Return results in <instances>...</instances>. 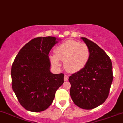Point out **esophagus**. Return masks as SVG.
Wrapping results in <instances>:
<instances>
[{"mask_svg":"<svg viewBox=\"0 0 123 123\" xmlns=\"http://www.w3.org/2000/svg\"><path fill=\"white\" fill-rule=\"evenodd\" d=\"M68 80V76L67 75H64V80L65 81H67Z\"/></svg>","mask_w":123,"mask_h":123,"instance_id":"obj_1","label":"esophagus"}]
</instances>
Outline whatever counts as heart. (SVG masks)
Listing matches in <instances>:
<instances>
[{
    "instance_id": "obj_1",
    "label": "heart",
    "mask_w": 123,
    "mask_h": 123,
    "mask_svg": "<svg viewBox=\"0 0 123 123\" xmlns=\"http://www.w3.org/2000/svg\"><path fill=\"white\" fill-rule=\"evenodd\" d=\"M55 55L50 56L54 67L61 66V60L64 61V67L72 73L78 72L85 67L90 58V49L85 43L72 40L65 41L55 49Z\"/></svg>"
}]
</instances>
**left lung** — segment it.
I'll use <instances>...</instances> for the list:
<instances>
[{
    "label": "left lung",
    "mask_w": 123,
    "mask_h": 123,
    "mask_svg": "<svg viewBox=\"0 0 123 123\" xmlns=\"http://www.w3.org/2000/svg\"><path fill=\"white\" fill-rule=\"evenodd\" d=\"M90 49V58L81 70L70 76V94L80 108L90 110L107 99L112 83V63L105 52L94 42L81 37Z\"/></svg>",
    "instance_id": "8db88e82"
}]
</instances>
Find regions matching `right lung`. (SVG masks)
I'll use <instances>...</instances> for the list:
<instances>
[{
  "label": "right lung",
  "mask_w": 123,
  "mask_h": 123,
  "mask_svg": "<svg viewBox=\"0 0 123 123\" xmlns=\"http://www.w3.org/2000/svg\"><path fill=\"white\" fill-rule=\"evenodd\" d=\"M57 43L53 37L29 41L16 55L11 70L12 88L20 104L32 112L45 110L64 83V74L50 72L49 53Z\"/></svg>",
  "instance_id": "add662e5"
}]
</instances>
